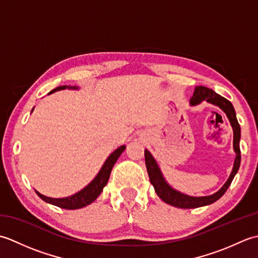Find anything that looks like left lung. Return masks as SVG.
Returning <instances> with one entry per match:
<instances>
[{"instance_id": "8db88e82", "label": "left lung", "mask_w": 258, "mask_h": 258, "mask_svg": "<svg viewBox=\"0 0 258 258\" xmlns=\"http://www.w3.org/2000/svg\"><path fill=\"white\" fill-rule=\"evenodd\" d=\"M203 101H206L208 103L213 104L220 107L222 111L226 114L227 118L229 119L234 132V140H233V146L234 151L236 153V157H235L234 166L232 169V173L229 175L227 182L223 185V187L216 191L215 194L210 196H202V197H194L185 195L180 191L175 190L169 186L165 178L163 177V174L161 172L160 167H158L154 157L152 156L151 153L145 150V164L147 168V173H149V177L152 185L154 186V189L156 194L160 196V199L164 201L167 204L179 207V208H196L205 205H210L212 203L220 200L221 197L225 194V191L231 185L235 175L238 172V168L240 165V150H239V141H240V127L238 124V120L236 118V113L232 105V103L225 97L221 96L220 94L214 92L213 90L208 89L205 86H196L194 89V94L190 98V105H197V104L202 103Z\"/></svg>"}]
</instances>
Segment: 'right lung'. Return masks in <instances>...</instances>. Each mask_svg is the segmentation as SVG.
Returning a JSON list of instances; mask_svg holds the SVG:
<instances>
[{"label":"right lung","mask_w":258,"mask_h":258,"mask_svg":"<svg viewBox=\"0 0 258 258\" xmlns=\"http://www.w3.org/2000/svg\"><path fill=\"white\" fill-rule=\"evenodd\" d=\"M65 89L78 90L79 87L62 85V86L56 87V89L52 90L50 93H48V94H51V93H54L56 91L65 90ZM124 150H125V145L119 146L117 150H115L112 154L107 157V160L105 161V163H104V165L102 166L101 171L98 172V174L96 175V177L93 179L92 182L86 186V187L78 191L76 194H74L72 196H69V197H63V199H52V197L44 196L41 193H38L37 190H35L36 194L40 196L44 202L50 203V204L58 206L61 208H65V210H78V208H82V207L91 204V203L94 202L98 197V195L102 193L104 186L107 184V180L109 178V174H111V172H112L114 164L116 163L117 158L124 152Z\"/></svg>","instance_id":"obj_1"}]
</instances>
